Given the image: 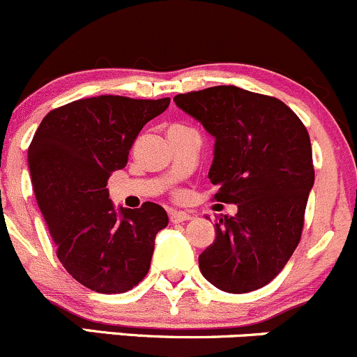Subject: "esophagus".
<instances>
[{
	"instance_id": "obj_1",
	"label": "esophagus",
	"mask_w": 357,
	"mask_h": 357,
	"mask_svg": "<svg viewBox=\"0 0 357 357\" xmlns=\"http://www.w3.org/2000/svg\"><path fill=\"white\" fill-rule=\"evenodd\" d=\"M169 217H171V222H185V220L191 219L188 212H181V210H171Z\"/></svg>"
}]
</instances>
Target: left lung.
<instances>
[{
  "label": "left lung",
  "instance_id": "obj_1",
  "mask_svg": "<svg viewBox=\"0 0 357 357\" xmlns=\"http://www.w3.org/2000/svg\"><path fill=\"white\" fill-rule=\"evenodd\" d=\"M174 102L215 138L208 171L217 202L238 205L215 224L198 257L220 291L243 294L267 286L301 239L314 183L310 135L282 100L234 85L179 93Z\"/></svg>",
  "mask_w": 357,
  "mask_h": 357
}]
</instances>
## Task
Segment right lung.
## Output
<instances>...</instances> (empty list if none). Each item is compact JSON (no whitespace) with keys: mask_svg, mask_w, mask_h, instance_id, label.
Wrapping results in <instances>:
<instances>
[{"mask_svg":"<svg viewBox=\"0 0 357 357\" xmlns=\"http://www.w3.org/2000/svg\"><path fill=\"white\" fill-rule=\"evenodd\" d=\"M171 99L121 96L80 99L52 109L29 147L37 205L59 261L82 286L102 294L133 289L147 275L155 236L167 226L160 205L114 207L106 188L135 138Z\"/></svg>","mask_w":357,"mask_h":357,"instance_id":"1","label":"right lung"}]
</instances>
